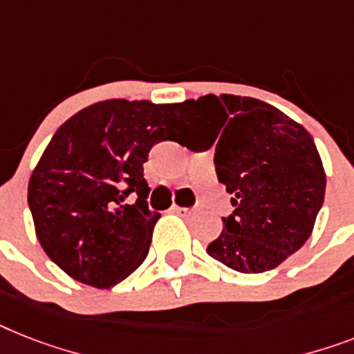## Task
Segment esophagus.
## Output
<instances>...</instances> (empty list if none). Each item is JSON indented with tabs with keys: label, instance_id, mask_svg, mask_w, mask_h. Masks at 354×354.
Returning <instances> with one entry per match:
<instances>
[{
	"label": "esophagus",
	"instance_id": "1",
	"mask_svg": "<svg viewBox=\"0 0 354 354\" xmlns=\"http://www.w3.org/2000/svg\"><path fill=\"white\" fill-rule=\"evenodd\" d=\"M174 209L177 215H183V217H186V215H192V213L198 212V208H183V206H174Z\"/></svg>",
	"mask_w": 354,
	"mask_h": 354
}]
</instances>
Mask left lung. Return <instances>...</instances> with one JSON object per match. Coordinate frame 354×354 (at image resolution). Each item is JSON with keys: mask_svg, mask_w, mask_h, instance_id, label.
<instances>
[{"mask_svg": "<svg viewBox=\"0 0 354 354\" xmlns=\"http://www.w3.org/2000/svg\"><path fill=\"white\" fill-rule=\"evenodd\" d=\"M198 127H217L218 183L233 213L208 255L239 273H264L304 246L324 204L326 171L309 131L279 108L241 95L186 101ZM221 124L218 125V122Z\"/></svg>", "mask_w": 354, "mask_h": 354, "instance_id": "8db88e82", "label": "left lung"}]
</instances>
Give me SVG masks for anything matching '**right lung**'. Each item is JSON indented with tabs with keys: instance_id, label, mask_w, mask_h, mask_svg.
I'll return each instance as SVG.
<instances>
[{
	"instance_id": "right-lung-1",
	"label": "right lung",
	"mask_w": 354,
	"mask_h": 354,
	"mask_svg": "<svg viewBox=\"0 0 354 354\" xmlns=\"http://www.w3.org/2000/svg\"><path fill=\"white\" fill-rule=\"evenodd\" d=\"M186 103L108 99L63 122L28 183L41 248L66 275L108 289L145 262L159 213L142 165L153 145L188 136ZM136 194L133 205L126 198Z\"/></svg>"
}]
</instances>
